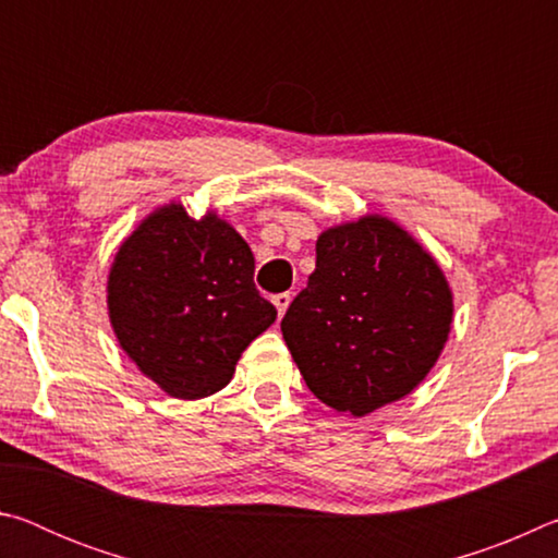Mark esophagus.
Wrapping results in <instances>:
<instances>
[{
    "label": "esophagus",
    "mask_w": 558,
    "mask_h": 558,
    "mask_svg": "<svg viewBox=\"0 0 558 558\" xmlns=\"http://www.w3.org/2000/svg\"><path fill=\"white\" fill-rule=\"evenodd\" d=\"M290 300H292V298H290V292H280V295L272 298V305L278 307V315H280V317L288 313V307H290Z\"/></svg>",
    "instance_id": "esophagus-1"
}]
</instances>
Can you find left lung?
Instances as JSON below:
<instances>
[{
    "label": "left lung",
    "instance_id": "1",
    "mask_svg": "<svg viewBox=\"0 0 558 558\" xmlns=\"http://www.w3.org/2000/svg\"><path fill=\"white\" fill-rule=\"evenodd\" d=\"M317 263L280 329L307 389L349 418L401 401L452 329V290L430 251L389 216L317 235Z\"/></svg>",
    "mask_w": 558,
    "mask_h": 558
}]
</instances>
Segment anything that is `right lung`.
<instances>
[{"mask_svg":"<svg viewBox=\"0 0 558 558\" xmlns=\"http://www.w3.org/2000/svg\"><path fill=\"white\" fill-rule=\"evenodd\" d=\"M256 260L233 226L182 202L149 211L118 245L108 317L122 352L172 399L199 401L233 379L278 310L253 286Z\"/></svg>","mask_w":558,"mask_h":558,"instance_id":"obj_1","label":"right lung"}]
</instances>
